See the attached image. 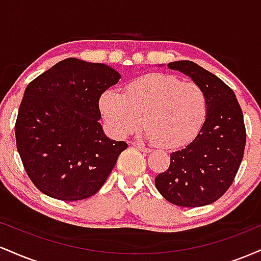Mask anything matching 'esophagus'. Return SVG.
I'll list each match as a JSON object with an SVG mask.
<instances>
[{
  "label": "esophagus",
  "instance_id": "34e87169",
  "mask_svg": "<svg viewBox=\"0 0 261 261\" xmlns=\"http://www.w3.org/2000/svg\"><path fill=\"white\" fill-rule=\"evenodd\" d=\"M134 146H135V147H136V148H139L140 151H142V152H146V153H148V152H151V149L146 147V146H143L142 143H137V142H134Z\"/></svg>",
  "mask_w": 261,
  "mask_h": 261
}]
</instances>
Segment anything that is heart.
<instances>
[{"label": "heart", "mask_w": 261, "mask_h": 261, "mask_svg": "<svg viewBox=\"0 0 261 261\" xmlns=\"http://www.w3.org/2000/svg\"><path fill=\"white\" fill-rule=\"evenodd\" d=\"M99 106L115 136L135 133L143 119L146 136L164 148L190 142L207 115L202 89L168 73L140 77L126 86L124 94L108 89L101 94Z\"/></svg>", "instance_id": "1"}]
</instances>
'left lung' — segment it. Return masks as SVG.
<instances>
[{
    "label": "left lung",
    "instance_id": "obj_1",
    "mask_svg": "<svg viewBox=\"0 0 261 261\" xmlns=\"http://www.w3.org/2000/svg\"><path fill=\"white\" fill-rule=\"evenodd\" d=\"M168 67L187 74L202 89L207 115L193 142L170 153L169 168L155 176V188L174 205H210L228 190L243 160V113L234 92L201 66L184 60L169 62Z\"/></svg>",
    "mask_w": 261,
    "mask_h": 261
}]
</instances>
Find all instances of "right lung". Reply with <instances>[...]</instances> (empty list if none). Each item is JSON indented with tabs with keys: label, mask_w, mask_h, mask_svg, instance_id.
Instances as JSON below:
<instances>
[{
	"label": "right lung",
	"mask_w": 261,
	"mask_h": 261,
	"mask_svg": "<svg viewBox=\"0 0 261 261\" xmlns=\"http://www.w3.org/2000/svg\"><path fill=\"white\" fill-rule=\"evenodd\" d=\"M120 79L110 66L68 58L27 86L14 126L17 149L45 195L76 201L103 187L127 148L107 137L99 122L100 95Z\"/></svg>",
	"instance_id": "add662e5"
}]
</instances>
